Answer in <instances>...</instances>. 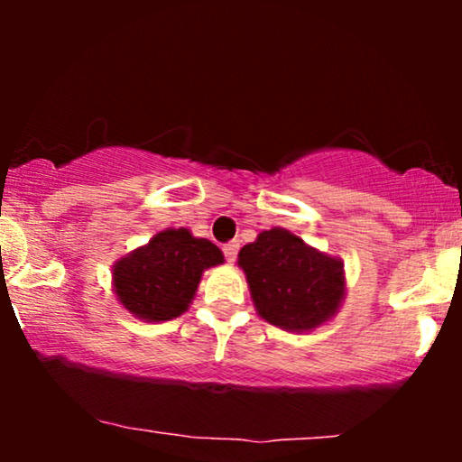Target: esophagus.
Wrapping results in <instances>:
<instances>
[{
  "label": "esophagus",
  "mask_w": 462,
  "mask_h": 462,
  "mask_svg": "<svg viewBox=\"0 0 462 462\" xmlns=\"http://www.w3.org/2000/svg\"><path fill=\"white\" fill-rule=\"evenodd\" d=\"M223 252H225V258L229 263H233L237 258V252H239V244L236 242V239H233V242H226L225 245H223Z\"/></svg>",
  "instance_id": "obj_1"
}]
</instances>
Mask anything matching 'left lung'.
Listing matches in <instances>:
<instances>
[{"label":"left lung","instance_id":"obj_1","mask_svg":"<svg viewBox=\"0 0 462 462\" xmlns=\"http://www.w3.org/2000/svg\"><path fill=\"white\" fill-rule=\"evenodd\" d=\"M239 267L248 277L256 311L283 330L318 328L343 300V263L309 248L280 226L244 245Z\"/></svg>","mask_w":462,"mask_h":462}]
</instances>
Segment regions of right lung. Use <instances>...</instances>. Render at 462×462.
<instances>
[{"mask_svg": "<svg viewBox=\"0 0 462 462\" xmlns=\"http://www.w3.org/2000/svg\"><path fill=\"white\" fill-rule=\"evenodd\" d=\"M223 263V252L187 229L157 233L149 245L113 269L116 292L132 315L166 321L187 311L204 269Z\"/></svg>", "mask_w": 462, "mask_h": 462, "instance_id": "right-lung-1", "label": "right lung"}]
</instances>
